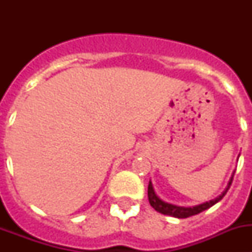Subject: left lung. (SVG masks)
<instances>
[{"mask_svg": "<svg viewBox=\"0 0 252 252\" xmlns=\"http://www.w3.org/2000/svg\"><path fill=\"white\" fill-rule=\"evenodd\" d=\"M233 174H235V173H233ZM233 174H232V177H231L230 182H228V186H227V188L224 189L223 193H222L221 195H218L217 198H215V199H212V201L206 202V203H203V204H199V206L178 207V206H174V204L166 203V202L161 201V199H160V198L155 194L151 182H149V187H148L149 202H150L151 207H153L155 211H158L159 213H162V215L171 216V217H175V218H188V217H190V216H194V215H198V213L203 212V211H206V209L211 208L213 204H216L217 202L221 201L222 198L226 195L227 190L230 189L231 184H232Z\"/></svg>", "mask_w": 252, "mask_h": 252, "instance_id": "obj_1", "label": "left lung"}]
</instances>
